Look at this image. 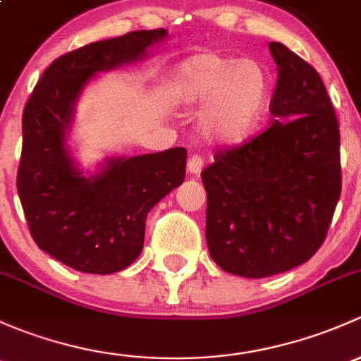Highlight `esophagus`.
I'll return each mask as SVG.
<instances>
[{"instance_id": "1", "label": "esophagus", "mask_w": 361, "mask_h": 361, "mask_svg": "<svg viewBox=\"0 0 361 361\" xmlns=\"http://www.w3.org/2000/svg\"><path fill=\"white\" fill-rule=\"evenodd\" d=\"M202 169H203L202 154L195 153V154L189 156V159H188V172L191 173V176H200Z\"/></svg>"}]
</instances>
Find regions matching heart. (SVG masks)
<instances>
[{
  "label": "heart",
  "instance_id": "1",
  "mask_svg": "<svg viewBox=\"0 0 361 361\" xmlns=\"http://www.w3.org/2000/svg\"><path fill=\"white\" fill-rule=\"evenodd\" d=\"M273 81L262 62L221 51H200L170 76L172 97L182 106L203 104L198 128L207 140L236 146L254 135L269 106Z\"/></svg>",
  "mask_w": 361,
  "mask_h": 361
}]
</instances>
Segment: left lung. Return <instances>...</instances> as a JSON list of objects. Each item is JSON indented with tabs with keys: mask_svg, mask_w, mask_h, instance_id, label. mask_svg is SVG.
I'll use <instances>...</instances> for the list:
<instances>
[{
	"mask_svg": "<svg viewBox=\"0 0 361 361\" xmlns=\"http://www.w3.org/2000/svg\"><path fill=\"white\" fill-rule=\"evenodd\" d=\"M278 66L269 128L219 151L202 172L207 243L226 273L266 278L307 262L341 196V135L326 88L313 66L269 43Z\"/></svg>",
	"mask_w": 361,
	"mask_h": 361,
	"instance_id": "obj_1",
	"label": "left lung"
}]
</instances>
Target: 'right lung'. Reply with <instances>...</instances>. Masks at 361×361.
Instances as JSON below:
<instances>
[{
    "mask_svg": "<svg viewBox=\"0 0 361 361\" xmlns=\"http://www.w3.org/2000/svg\"><path fill=\"white\" fill-rule=\"evenodd\" d=\"M165 29L132 31L55 59L39 78L22 114L17 191L32 240L81 273L111 274L142 252L149 210L185 176V147L107 158L95 176L74 165L66 133L74 106L97 73L146 57Z\"/></svg>",
    "mask_w": 361,
    "mask_h": 361,
    "instance_id": "1",
    "label": "right lung"
}]
</instances>
